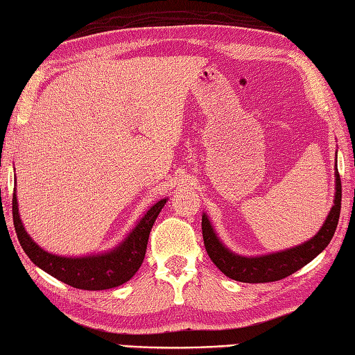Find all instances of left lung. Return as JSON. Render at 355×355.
I'll return each mask as SVG.
<instances>
[{
	"mask_svg": "<svg viewBox=\"0 0 355 355\" xmlns=\"http://www.w3.org/2000/svg\"><path fill=\"white\" fill-rule=\"evenodd\" d=\"M337 167V165H336ZM342 207V182L340 175L336 168V194L334 205L325 220L320 231L313 239L299 244L296 248L286 249L275 254L261 257H240L234 254L223 243L218 240L217 234L212 230L207 214L202 216V234L205 249H207L211 261L222 270L227 278L249 282V284H261V282H273L290 277L291 273L302 269L311 259L316 258L324 250L333 235L340 217Z\"/></svg>",
	"mask_w": 355,
	"mask_h": 355,
	"instance_id": "left-lung-1",
	"label": "left lung"
}]
</instances>
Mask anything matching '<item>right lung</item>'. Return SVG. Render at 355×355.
<instances>
[{"instance_id": "add662e5", "label": "right lung", "mask_w": 355, "mask_h": 355, "mask_svg": "<svg viewBox=\"0 0 355 355\" xmlns=\"http://www.w3.org/2000/svg\"><path fill=\"white\" fill-rule=\"evenodd\" d=\"M15 191H17V188H15ZM165 202H167V199H161L155 203L137 223V226L133 227L128 237L124 239V241L118 244L111 252L77 258L49 254L31 240L21 222L17 194L15 193L12 199V212L15 231H17L21 246L39 269L45 270L51 277L74 288L106 290L124 284L138 272L144 261L152 226L164 208Z\"/></svg>"}]
</instances>
